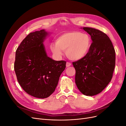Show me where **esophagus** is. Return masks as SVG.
<instances>
[{"instance_id": "34e87169", "label": "esophagus", "mask_w": 126, "mask_h": 126, "mask_svg": "<svg viewBox=\"0 0 126 126\" xmlns=\"http://www.w3.org/2000/svg\"><path fill=\"white\" fill-rule=\"evenodd\" d=\"M71 66V63H69V62H67L66 63V67H70Z\"/></svg>"}]
</instances>
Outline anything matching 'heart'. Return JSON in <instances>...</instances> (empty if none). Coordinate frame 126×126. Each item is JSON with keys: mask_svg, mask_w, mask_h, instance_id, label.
Listing matches in <instances>:
<instances>
[{"mask_svg": "<svg viewBox=\"0 0 126 126\" xmlns=\"http://www.w3.org/2000/svg\"><path fill=\"white\" fill-rule=\"evenodd\" d=\"M91 39L87 33L73 31L61 34L56 40V43L50 45V49L55 56L60 57L63 51L72 60H80L86 56L91 47Z\"/></svg>", "mask_w": 126, "mask_h": 126, "instance_id": "obj_1", "label": "heart"}]
</instances>
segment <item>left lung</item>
Returning <instances> with one entry per match:
<instances>
[{
	"instance_id": "8db88e82",
	"label": "left lung",
	"mask_w": 126,
	"mask_h": 126,
	"mask_svg": "<svg viewBox=\"0 0 126 126\" xmlns=\"http://www.w3.org/2000/svg\"><path fill=\"white\" fill-rule=\"evenodd\" d=\"M83 29L90 35L93 43L85 58L72 63L75 82L82 94L93 96L101 93L111 81L115 67V50L104 32L89 27Z\"/></svg>"
}]
</instances>
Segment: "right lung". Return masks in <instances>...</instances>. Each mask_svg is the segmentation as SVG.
<instances>
[{
    "mask_svg": "<svg viewBox=\"0 0 126 126\" xmlns=\"http://www.w3.org/2000/svg\"><path fill=\"white\" fill-rule=\"evenodd\" d=\"M44 29L30 33L16 51L14 69L17 80L28 94L46 98L54 92L66 62L55 61L46 52L44 40L48 35Z\"/></svg>",
    "mask_w": 126,
    "mask_h": 126,
    "instance_id": "add662e5",
    "label": "right lung"
}]
</instances>
